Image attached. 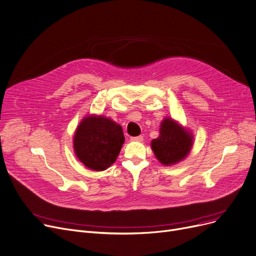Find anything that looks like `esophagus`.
Wrapping results in <instances>:
<instances>
[{"mask_svg":"<svg viewBox=\"0 0 256 256\" xmlns=\"http://www.w3.org/2000/svg\"><path fill=\"white\" fill-rule=\"evenodd\" d=\"M131 140H136V142H142L144 140V136H132L130 138Z\"/></svg>","mask_w":256,"mask_h":256,"instance_id":"esophagus-1","label":"esophagus"}]
</instances>
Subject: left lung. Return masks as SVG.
I'll list each match as a JSON object with an SVG mask.
<instances>
[{
  "label": "left lung",
  "instance_id": "left-lung-1",
  "mask_svg": "<svg viewBox=\"0 0 256 256\" xmlns=\"http://www.w3.org/2000/svg\"><path fill=\"white\" fill-rule=\"evenodd\" d=\"M160 136L151 142V147L157 160L164 164H173L188 154L192 138L186 129L171 118L162 120Z\"/></svg>",
  "mask_w": 256,
  "mask_h": 256
}]
</instances>
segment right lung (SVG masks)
Instances as JSON below:
<instances>
[{"label": "right lung", "mask_w": 256, "mask_h": 256, "mask_svg": "<svg viewBox=\"0 0 256 256\" xmlns=\"http://www.w3.org/2000/svg\"><path fill=\"white\" fill-rule=\"evenodd\" d=\"M124 142L120 125L102 116H90L76 130L74 149L80 162L88 168L104 171L116 162Z\"/></svg>", "instance_id": "obj_1"}]
</instances>
